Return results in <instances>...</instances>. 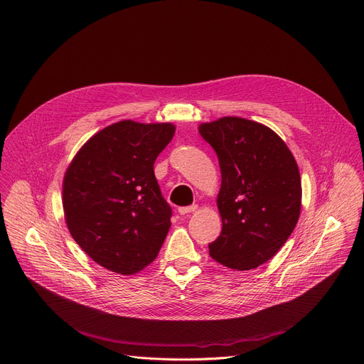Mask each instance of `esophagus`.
I'll return each mask as SVG.
<instances>
[{"label":"esophagus","instance_id":"1","mask_svg":"<svg viewBox=\"0 0 364 364\" xmlns=\"http://www.w3.org/2000/svg\"><path fill=\"white\" fill-rule=\"evenodd\" d=\"M196 210H198V205H191V207H181V208H178V213H180L181 215H186V214L193 213V211H196Z\"/></svg>","mask_w":364,"mask_h":364}]
</instances>
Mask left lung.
<instances>
[{"label": "left lung", "mask_w": 364, "mask_h": 364, "mask_svg": "<svg viewBox=\"0 0 364 364\" xmlns=\"http://www.w3.org/2000/svg\"><path fill=\"white\" fill-rule=\"evenodd\" d=\"M221 171L217 207L223 221L210 256L236 271L271 260L296 228L302 184L294 157L267 126L242 117L202 123Z\"/></svg>", "instance_id": "1"}]
</instances>
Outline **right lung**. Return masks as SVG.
<instances>
[{
  "mask_svg": "<svg viewBox=\"0 0 364 364\" xmlns=\"http://www.w3.org/2000/svg\"><path fill=\"white\" fill-rule=\"evenodd\" d=\"M176 126L122 120L95 134L70 164L62 187L74 241L105 269L132 275L159 255L172 210L154 161Z\"/></svg>",
  "mask_w": 364,
  "mask_h": 364,
  "instance_id": "obj_1",
  "label": "right lung"
}]
</instances>
